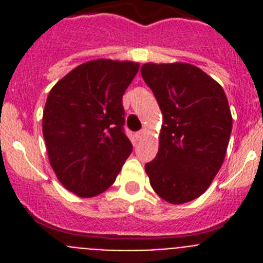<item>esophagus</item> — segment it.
<instances>
[{
    "instance_id": "34e87169",
    "label": "esophagus",
    "mask_w": 263,
    "mask_h": 263,
    "mask_svg": "<svg viewBox=\"0 0 263 263\" xmlns=\"http://www.w3.org/2000/svg\"><path fill=\"white\" fill-rule=\"evenodd\" d=\"M143 134H145V132H143V130H139V132H137V133H136V137L139 139L141 137L143 136Z\"/></svg>"
}]
</instances>
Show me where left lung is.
Instances as JSON below:
<instances>
[{"mask_svg": "<svg viewBox=\"0 0 263 263\" xmlns=\"http://www.w3.org/2000/svg\"><path fill=\"white\" fill-rule=\"evenodd\" d=\"M141 75L163 115L158 154L146 174L162 199L188 203L206 191L224 162L232 132L227 95L187 63H146Z\"/></svg>", "mask_w": 263, "mask_h": 263, "instance_id": "1", "label": "left lung"}]
</instances>
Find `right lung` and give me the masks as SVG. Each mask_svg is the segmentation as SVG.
<instances>
[{
  "label": "right lung",
  "instance_id": "add662e5",
  "mask_svg": "<svg viewBox=\"0 0 263 263\" xmlns=\"http://www.w3.org/2000/svg\"><path fill=\"white\" fill-rule=\"evenodd\" d=\"M138 68L134 62L90 60L48 93L42 122L48 159L59 182L78 196L108 190L133 152L122 96Z\"/></svg>",
  "mask_w": 263,
  "mask_h": 263
}]
</instances>
